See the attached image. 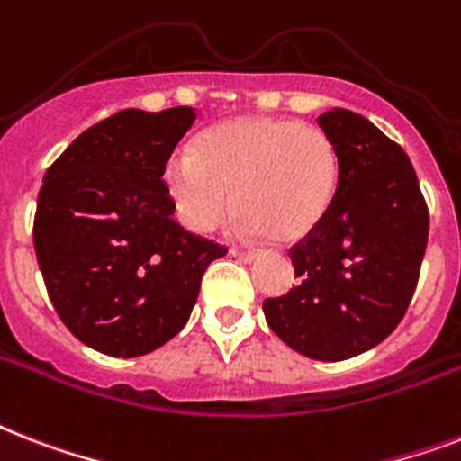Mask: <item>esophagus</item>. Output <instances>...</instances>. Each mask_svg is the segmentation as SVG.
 I'll use <instances>...</instances> for the list:
<instances>
[{
    "label": "esophagus",
    "mask_w": 461,
    "mask_h": 461,
    "mask_svg": "<svg viewBox=\"0 0 461 461\" xmlns=\"http://www.w3.org/2000/svg\"><path fill=\"white\" fill-rule=\"evenodd\" d=\"M231 256L243 258V260H256L258 250H243V249H231Z\"/></svg>",
    "instance_id": "esophagus-1"
}]
</instances>
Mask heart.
I'll list each match as a JSON object with an SVG mask.
<instances>
[{"label":"heart","mask_w":461,"mask_h":461,"mask_svg":"<svg viewBox=\"0 0 461 461\" xmlns=\"http://www.w3.org/2000/svg\"><path fill=\"white\" fill-rule=\"evenodd\" d=\"M340 177L334 140L321 127L289 118L237 115L194 137L175 153L163 185L192 231L215 230L231 208L249 234L298 241L324 220Z\"/></svg>","instance_id":"b5f03b06"}]
</instances>
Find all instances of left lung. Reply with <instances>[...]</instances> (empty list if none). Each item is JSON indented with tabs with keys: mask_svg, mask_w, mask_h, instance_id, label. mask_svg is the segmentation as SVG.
<instances>
[{
	"mask_svg": "<svg viewBox=\"0 0 461 461\" xmlns=\"http://www.w3.org/2000/svg\"><path fill=\"white\" fill-rule=\"evenodd\" d=\"M317 125L334 140V203L289 250L298 284L263 303L269 329L295 353L339 362L366 353L405 317L429 241V208L412 163L362 115L331 108Z\"/></svg>",
	"mask_w": 461,
	"mask_h": 461,
	"instance_id": "obj_1",
	"label": "left lung"
}]
</instances>
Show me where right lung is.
Returning <instances> with one entry per match:
<instances>
[{"label":"right lung","instance_id":"right-lung-1","mask_svg":"<svg viewBox=\"0 0 461 461\" xmlns=\"http://www.w3.org/2000/svg\"><path fill=\"white\" fill-rule=\"evenodd\" d=\"M196 113L127 108L96 122L54 160L37 196V263L75 339L140 357L179 334L205 267L224 246L172 220L163 167Z\"/></svg>","mask_w":461,"mask_h":461}]
</instances>
